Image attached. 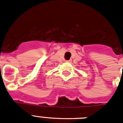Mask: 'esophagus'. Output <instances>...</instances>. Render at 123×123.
<instances>
[{
	"mask_svg": "<svg viewBox=\"0 0 123 123\" xmlns=\"http://www.w3.org/2000/svg\"><path fill=\"white\" fill-rule=\"evenodd\" d=\"M71 59H70V60H66L65 61V62H68V63H71Z\"/></svg>",
	"mask_w": 123,
	"mask_h": 123,
	"instance_id": "obj_1",
	"label": "esophagus"
}]
</instances>
